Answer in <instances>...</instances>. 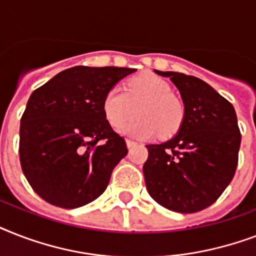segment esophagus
<instances>
[{"label": "esophagus", "mask_w": 256, "mask_h": 256, "mask_svg": "<svg viewBox=\"0 0 256 256\" xmlns=\"http://www.w3.org/2000/svg\"><path fill=\"white\" fill-rule=\"evenodd\" d=\"M126 144H128V148H134V146H136V140H126Z\"/></svg>", "instance_id": "esophagus-1"}]
</instances>
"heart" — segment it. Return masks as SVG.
I'll return each instance as SVG.
<instances>
[{
	"mask_svg": "<svg viewBox=\"0 0 256 256\" xmlns=\"http://www.w3.org/2000/svg\"><path fill=\"white\" fill-rule=\"evenodd\" d=\"M104 118L112 128H120L134 116L136 120L124 124L120 132L134 138H171L180 130L186 116L184 102L171 92L166 80L152 73L130 78L124 90L112 88L102 100Z\"/></svg>",
	"mask_w": 256,
	"mask_h": 256,
	"instance_id": "1",
	"label": "heart"
}]
</instances>
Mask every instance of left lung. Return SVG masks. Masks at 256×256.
I'll list each match as a JSON object with an SVG mask.
<instances>
[{
    "instance_id": "1",
    "label": "left lung",
    "mask_w": 256,
    "mask_h": 256,
    "mask_svg": "<svg viewBox=\"0 0 256 256\" xmlns=\"http://www.w3.org/2000/svg\"><path fill=\"white\" fill-rule=\"evenodd\" d=\"M156 73L168 77L178 88L186 116L172 140L146 144V187L150 196L168 210L198 212L216 202L234 178L242 140L236 112L199 78L174 72Z\"/></svg>"
}]
</instances>
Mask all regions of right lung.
I'll list each match as a JSON object with an SVG mask.
<instances>
[{
  "label": "right lung",
  "instance_id": "1",
  "mask_svg": "<svg viewBox=\"0 0 256 256\" xmlns=\"http://www.w3.org/2000/svg\"><path fill=\"white\" fill-rule=\"evenodd\" d=\"M134 72L74 66L32 92L21 116L20 162L44 200L76 208L106 190L128 144L104 118L102 100L108 90Z\"/></svg>",
  "mask_w": 256,
  "mask_h": 256
}]
</instances>
